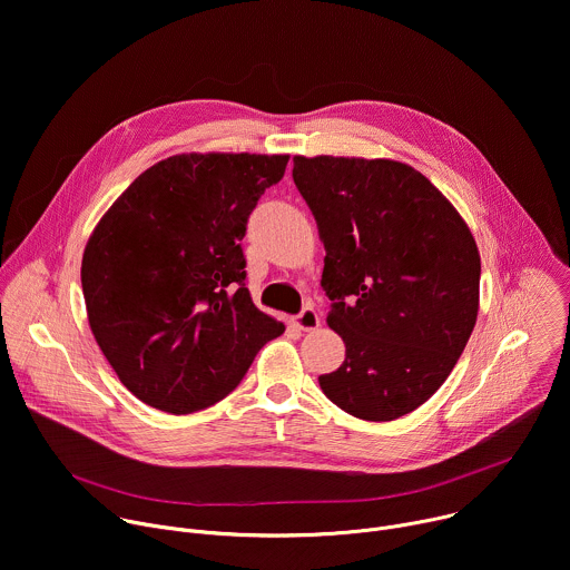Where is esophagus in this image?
I'll use <instances>...</instances> for the list:
<instances>
[{"mask_svg": "<svg viewBox=\"0 0 570 570\" xmlns=\"http://www.w3.org/2000/svg\"><path fill=\"white\" fill-rule=\"evenodd\" d=\"M293 324H295V327H299L302 332H313V330L320 327V315L313 306H306V308H302L299 315L293 317Z\"/></svg>", "mask_w": 570, "mask_h": 570, "instance_id": "34e87169", "label": "esophagus"}]
</instances>
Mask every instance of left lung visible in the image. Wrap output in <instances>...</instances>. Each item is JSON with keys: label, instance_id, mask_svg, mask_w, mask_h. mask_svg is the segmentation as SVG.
Wrapping results in <instances>:
<instances>
[{"label": "left lung", "instance_id": "left-lung-1", "mask_svg": "<svg viewBox=\"0 0 570 570\" xmlns=\"http://www.w3.org/2000/svg\"><path fill=\"white\" fill-rule=\"evenodd\" d=\"M324 243L322 288L345 361L320 387L345 413L392 422L431 399L478 315L480 255L455 207L409 165L293 157Z\"/></svg>", "mask_w": 570, "mask_h": 570}]
</instances>
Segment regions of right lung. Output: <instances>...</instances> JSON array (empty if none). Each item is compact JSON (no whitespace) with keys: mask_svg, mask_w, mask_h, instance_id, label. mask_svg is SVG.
Listing matches in <instances>:
<instances>
[{"mask_svg":"<svg viewBox=\"0 0 570 570\" xmlns=\"http://www.w3.org/2000/svg\"><path fill=\"white\" fill-rule=\"evenodd\" d=\"M288 155L183 153L146 169L80 266L92 334L119 381L171 415L214 405L284 334L246 288L240 240Z\"/></svg>","mask_w":570,"mask_h":570,"instance_id":"add662e5","label":"right lung"}]
</instances>
